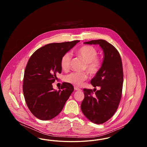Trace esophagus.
Returning <instances> with one entry per match:
<instances>
[{
	"label": "esophagus",
	"instance_id": "34e87169",
	"mask_svg": "<svg viewBox=\"0 0 147 147\" xmlns=\"http://www.w3.org/2000/svg\"><path fill=\"white\" fill-rule=\"evenodd\" d=\"M74 90H76V91H80V90H81V89H80L78 88L77 87V86H74Z\"/></svg>",
	"mask_w": 147,
	"mask_h": 147
}]
</instances>
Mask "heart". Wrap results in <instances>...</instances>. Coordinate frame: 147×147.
<instances>
[{
	"label": "heart",
	"mask_w": 147,
	"mask_h": 147,
	"mask_svg": "<svg viewBox=\"0 0 147 147\" xmlns=\"http://www.w3.org/2000/svg\"><path fill=\"white\" fill-rule=\"evenodd\" d=\"M78 56L85 62L83 69L86 70L90 75L97 74L101 66V61L97 57L98 51L94 47L90 46H83L77 50ZM71 57L69 53L64 54L61 60V66L63 70L67 71L70 68ZM88 78L86 71L82 73L72 72L64 77V81L68 83L77 86H81Z\"/></svg>",
	"instance_id": "b5f03b06"
}]
</instances>
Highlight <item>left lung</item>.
I'll list each match as a JSON object with an SVG mask.
<instances>
[{
    "mask_svg": "<svg viewBox=\"0 0 147 147\" xmlns=\"http://www.w3.org/2000/svg\"><path fill=\"white\" fill-rule=\"evenodd\" d=\"M84 44L98 45L104 52L101 67L91 79L94 87L100 86L95 91L84 89V98L81 109L91 122L102 124L108 121L116 111L121 98L123 81L122 63L118 51L104 40H91Z\"/></svg>",
    "mask_w": 147,
    "mask_h": 147,
    "instance_id": "8db88e82",
    "label": "left lung"
}]
</instances>
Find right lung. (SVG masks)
I'll return each mask as SVG.
<instances>
[{"label":"right lung","instance_id":"1","mask_svg":"<svg viewBox=\"0 0 147 147\" xmlns=\"http://www.w3.org/2000/svg\"><path fill=\"white\" fill-rule=\"evenodd\" d=\"M80 41L52 43L37 49L30 57L23 80V92L30 111L37 119L49 120L63 109L74 90L71 84L63 83L58 91L52 83L61 73L62 56Z\"/></svg>","mask_w":147,"mask_h":147}]
</instances>
